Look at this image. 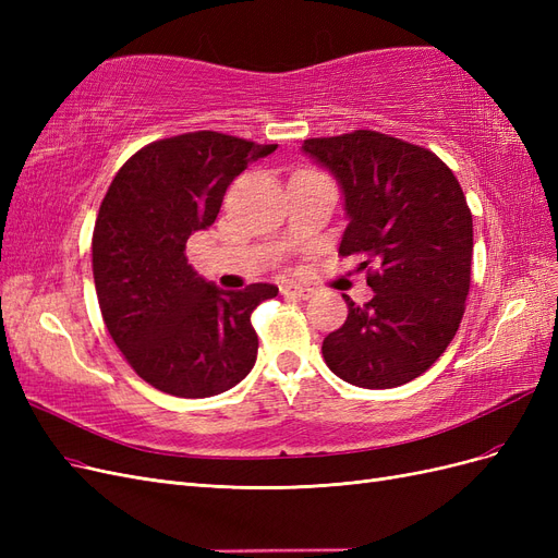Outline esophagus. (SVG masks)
I'll return each instance as SVG.
<instances>
[{
	"mask_svg": "<svg viewBox=\"0 0 558 558\" xmlns=\"http://www.w3.org/2000/svg\"><path fill=\"white\" fill-rule=\"evenodd\" d=\"M281 295L283 298H298V300H310L314 295L312 289H305V286H298V283H286L281 286Z\"/></svg>",
	"mask_w": 558,
	"mask_h": 558,
	"instance_id": "34e87169",
	"label": "esophagus"
}]
</instances>
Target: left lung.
Returning <instances> with one entry per match:
<instances>
[{
	"mask_svg": "<svg viewBox=\"0 0 558 558\" xmlns=\"http://www.w3.org/2000/svg\"><path fill=\"white\" fill-rule=\"evenodd\" d=\"M340 181L349 226L340 256H361L373 300L356 305L320 351L361 388H393L442 356L465 312L472 214L459 179L430 148L375 130L305 140Z\"/></svg>",
	"mask_w": 558,
	"mask_h": 558,
	"instance_id": "left-lung-1",
	"label": "left lung"
}]
</instances>
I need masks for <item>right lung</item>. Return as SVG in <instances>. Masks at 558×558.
<instances>
[{
    "instance_id": "1",
    "label": "right lung",
    "mask_w": 558,
    "mask_h": 558,
    "mask_svg": "<svg viewBox=\"0 0 558 558\" xmlns=\"http://www.w3.org/2000/svg\"><path fill=\"white\" fill-rule=\"evenodd\" d=\"M277 144L199 130L150 142L116 172L93 230V277L107 330L146 384L177 398H209L256 363L251 314L277 286L221 291L185 258L209 228L234 177Z\"/></svg>"
}]
</instances>
